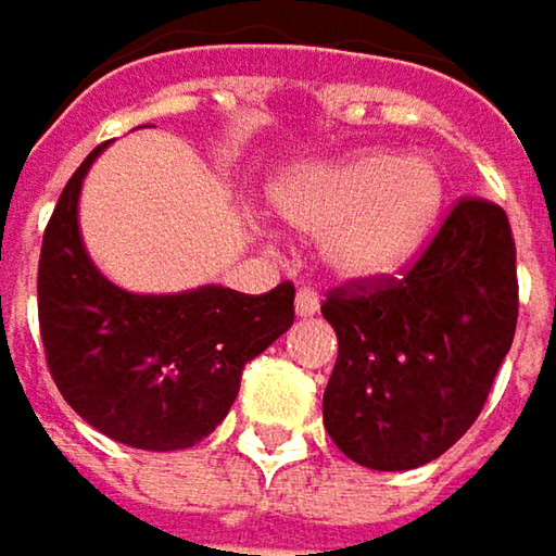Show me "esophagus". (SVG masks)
<instances>
[{
  "label": "esophagus",
  "instance_id": "obj_1",
  "mask_svg": "<svg viewBox=\"0 0 556 556\" xmlns=\"http://www.w3.org/2000/svg\"><path fill=\"white\" fill-rule=\"evenodd\" d=\"M294 307H298V316H313L319 311V294L313 288H301L298 298H294Z\"/></svg>",
  "mask_w": 556,
  "mask_h": 556
}]
</instances>
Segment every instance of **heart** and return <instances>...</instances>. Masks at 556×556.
Wrapping results in <instances>:
<instances>
[{
	"label": "heart",
	"instance_id": "b5f03b06",
	"mask_svg": "<svg viewBox=\"0 0 556 556\" xmlns=\"http://www.w3.org/2000/svg\"><path fill=\"white\" fill-rule=\"evenodd\" d=\"M445 198L448 181L439 163L387 150L307 169L275 191L285 220L326 237V262L352 281L403 271L432 240Z\"/></svg>",
	"mask_w": 556,
	"mask_h": 556
}]
</instances>
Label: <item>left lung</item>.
I'll use <instances>...</instances> for the list:
<instances>
[{"instance_id":"obj_1","label":"left lung","mask_w":556,"mask_h":556,"mask_svg":"<svg viewBox=\"0 0 556 556\" xmlns=\"http://www.w3.org/2000/svg\"><path fill=\"white\" fill-rule=\"evenodd\" d=\"M319 311L339 336L323 393L336 448L371 470L435 460L480 416L516 336L506 211L460 198L400 278L339 285Z\"/></svg>"}]
</instances>
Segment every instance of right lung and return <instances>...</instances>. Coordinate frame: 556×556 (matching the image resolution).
<instances>
[{
	"instance_id": "obj_1",
	"label": "right lung",
	"mask_w": 556,
	"mask_h": 556,
	"mask_svg": "<svg viewBox=\"0 0 556 556\" xmlns=\"http://www.w3.org/2000/svg\"><path fill=\"white\" fill-rule=\"evenodd\" d=\"M96 147L66 181L43 230L37 319L50 378L102 435L175 452L207 439L230 413L245 362L294 323V285L240 294L220 285L130 294L111 285L79 237V191Z\"/></svg>"
}]
</instances>
